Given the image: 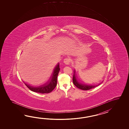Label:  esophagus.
Instances as JSON below:
<instances>
[{"label": "esophagus", "instance_id": "obj_1", "mask_svg": "<svg viewBox=\"0 0 129 129\" xmlns=\"http://www.w3.org/2000/svg\"><path fill=\"white\" fill-rule=\"evenodd\" d=\"M71 60L70 58H66L63 61L64 63H66V64H69L71 63Z\"/></svg>", "mask_w": 129, "mask_h": 129}]
</instances>
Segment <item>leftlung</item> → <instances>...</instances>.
Masks as SVG:
<instances>
[{
	"instance_id": "obj_1",
	"label": "left lung",
	"mask_w": 129,
	"mask_h": 129,
	"mask_svg": "<svg viewBox=\"0 0 129 129\" xmlns=\"http://www.w3.org/2000/svg\"><path fill=\"white\" fill-rule=\"evenodd\" d=\"M76 71L74 70V74H73V82L74 85H75L77 88L81 89H82L83 90H89V89H91L92 88H93L98 86V85L101 84L102 83L101 82L98 84H96V85H92V84H88L83 83L82 82H80L78 79L77 77L76 76Z\"/></svg>"
}]
</instances>
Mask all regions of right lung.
<instances>
[{"mask_svg": "<svg viewBox=\"0 0 129 129\" xmlns=\"http://www.w3.org/2000/svg\"><path fill=\"white\" fill-rule=\"evenodd\" d=\"M59 71V63H58L53 69L52 73L47 79L41 84L31 85L23 80L22 81L27 88L33 92L41 93H49L55 88L57 85V77Z\"/></svg>", "mask_w": 129, "mask_h": 129, "instance_id": "1", "label": "right lung"}]
</instances>
